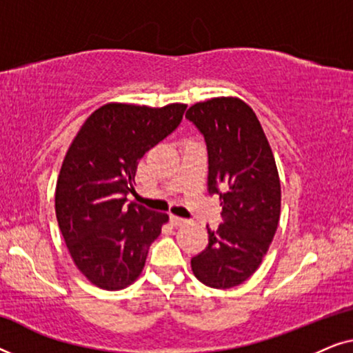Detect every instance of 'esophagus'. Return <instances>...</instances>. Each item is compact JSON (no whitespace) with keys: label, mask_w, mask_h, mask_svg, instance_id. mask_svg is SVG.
I'll list each match as a JSON object with an SVG mask.
<instances>
[{"label":"esophagus","mask_w":353,"mask_h":353,"mask_svg":"<svg viewBox=\"0 0 353 353\" xmlns=\"http://www.w3.org/2000/svg\"><path fill=\"white\" fill-rule=\"evenodd\" d=\"M170 223H172L173 226H181V225H185V223H186V220H185V219H181V216L170 215Z\"/></svg>","instance_id":"esophagus-1"}]
</instances>
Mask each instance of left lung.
Here are the masks:
<instances>
[{"instance_id": "obj_1", "label": "left lung", "mask_w": 353, "mask_h": 353, "mask_svg": "<svg viewBox=\"0 0 353 353\" xmlns=\"http://www.w3.org/2000/svg\"><path fill=\"white\" fill-rule=\"evenodd\" d=\"M186 119L204 137L209 194L220 196L219 230L191 259L194 276L215 289L239 286L260 267L276 233L281 185L272 148L257 115L238 98L191 105Z\"/></svg>"}]
</instances>
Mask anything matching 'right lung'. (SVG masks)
Instances as JSON below:
<instances>
[{
  "mask_svg": "<svg viewBox=\"0 0 353 353\" xmlns=\"http://www.w3.org/2000/svg\"><path fill=\"white\" fill-rule=\"evenodd\" d=\"M186 104H105L81 125L62 162L56 216L70 257L94 286L117 291L141 274L168 215L137 202L138 162L180 125Z\"/></svg>",
  "mask_w": 353,
  "mask_h": 353,
  "instance_id": "right-lung-1",
  "label": "right lung"
}]
</instances>
